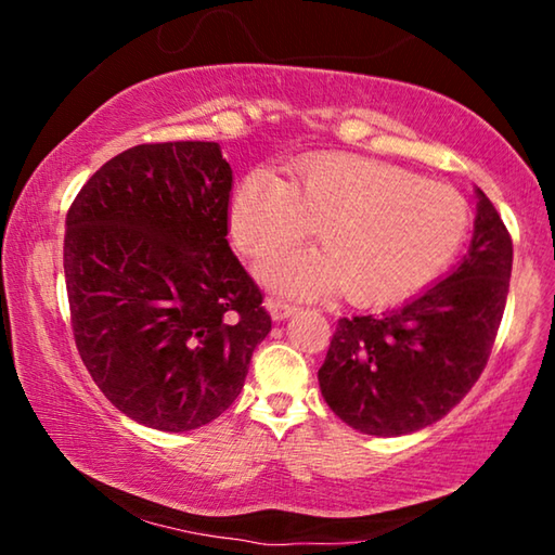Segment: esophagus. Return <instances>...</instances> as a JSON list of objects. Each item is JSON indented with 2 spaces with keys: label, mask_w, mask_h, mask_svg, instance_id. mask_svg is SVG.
<instances>
[{
  "label": "esophagus",
  "mask_w": 555,
  "mask_h": 555,
  "mask_svg": "<svg viewBox=\"0 0 555 555\" xmlns=\"http://www.w3.org/2000/svg\"><path fill=\"white\" fill-rule=\"evenodd\" d=\"M267 311L271 318H274V321H286V318L296 313V306H291V304H286V300H279V298H269Z\"/></svg>",
  "instance_id": "esophagus-1"
}]
</instances>
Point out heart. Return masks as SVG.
I'll list each match as a JSON object with an SVG mask.
<instances>
[{
  "label": "heart",
  "mask_w": 555,
  "mask_h": 555,
  "mask_svg": "<svg viewBox=\"0 0 555 555\" xmlns=\"http://www.w3.org/2000/svg\"><path fill=\"white\" fill-rule=\"evenodd\" d=\"M232 234L249 257L306 240L323 249L261 261L267 284L300 296L343 288L352 304H391L426 286L467 234V205L453 188L354 154L304 158L291 183L269 168L242 178Z\"/></svg>",
  "instance_id": "1"
}]
</instances>
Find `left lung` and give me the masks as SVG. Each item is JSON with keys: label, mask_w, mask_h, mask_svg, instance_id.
I'll return each mask as SVG.
<instances>
[{"label": "left lung", "mask_w": 555, "mask_h": 555, "mask_svg": "<svg viewBox=\"0 0 555 555\" xmlns=\"http://www.w3.org/2000/svg\"><path fill=\"white\" fill-rule=\"evenodd\" d=\"M475 195L473 240L446 279L401 306L337 321L318 382L360 434L393 438L436 424L480 379L509 294L512 237L480 188Z\"/></svg>", "instance_id": "left-lung-1"}]
</instances>
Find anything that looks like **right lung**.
Masks as SVG:
<instances>
[{"label": "right lung", "instance_id": "right-lung-1", "mask_svg": "<svg viewBox=\"0 0 555 555\" xmlns=\"http://www.w3.org/2000/svg\"><path fill=\"white\" fill-rule=\"evenodd\" d=\"M230 191L220 144H139L92 173L65 218L75 345L142 426L181 434L218 418L271 331L228 244Z\"/></svg>", "mask_w": 555, "mask_h": 555}]
</instances>
